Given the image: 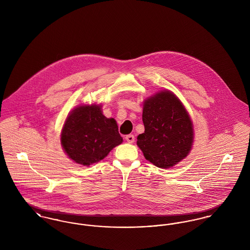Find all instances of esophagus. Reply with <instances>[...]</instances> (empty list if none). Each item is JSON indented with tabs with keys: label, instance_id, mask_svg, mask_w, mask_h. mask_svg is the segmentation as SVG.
Returning a JSON list of instances; mask_svg holds the SVG:
<instances>
[{
	"label": "esophagus",
	"instance_id": "34e87169",
	"mask_svg": "<svg viewBox=\"0 0 250 250\" xmlns=\"http://www.w3.org/2000/svg\"><path fill=\"white\" fill-rule=\"evenodd\" d=\"M125 140L127 143H133L135 142V137H134V135H127V136H125Z\"/></svg>",
	"mask_w": 250,
	"mask_h": 250
}]
</instances>
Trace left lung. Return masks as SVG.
I'll list each match as a JSON object with an SVG mask.
<instances>
[{
	"mask_svg": "<svg viewBox=\"0 0 250 250\" xmlns=\"http://www.w3.org/2000/svg\"><path fill=\"white\" fill-rule=\"evenodd\" d=\"M144 133L137 145L145 159L161 168L178 164L190 152L194 139L193 124L178 97L164 90L143 102Z\"/></svg>",
	"mask_w": 250,
	"mask_h": 250,
	"instance_id": "8db88e82",
	"label": "left lung"
}]
</instances>
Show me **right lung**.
I'll list each match as a JSON object with an SVG mask.
<instances>
[{
  "mask_svg": "<svg viewBox=\"0 0 250 250\" xmlns=\"http://www.w3.org/2000/svg\"><path fill=\"white\" fill-rule=\"evenodd\" d=\"M123 143L113 118L103 115L101 105H81L68 114L61 133L64 153L78 164L89 166L105 158Z\"/></svg>",
  "mask_w": 250,
  "mask_h": 250,
  "instance_id": "obj_1",
  "label": "right lung"
}]
</instances>
